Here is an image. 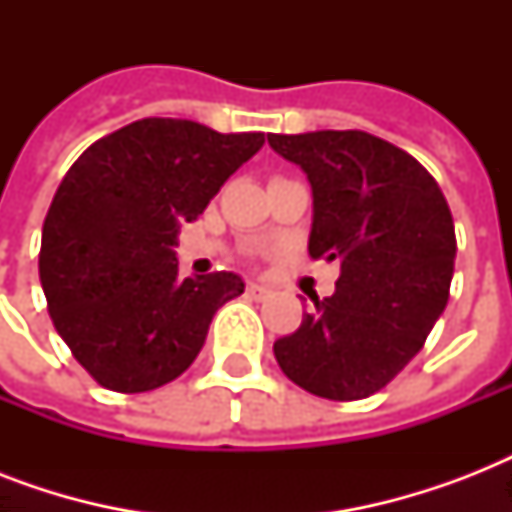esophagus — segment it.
Wrapping results in <instances>:
<instances>
[{
    "label": "esophagus",
    "instance_id": "esophagus-1",
    "mask_svg": "<svg viewBox=\"0 0 512 512\" xmlns=\"http://www.w3.org/2000/svg\"><path fill=\"white\" fill-rule=\"evenodd\" d=\"M268 292H271V289L263 287V284H255V281H249L247 284V295L252 297V300H263V297H268Z\"/></svg>",
    "mask_w": 512,
    "mask_h": 512
}]
</instances>
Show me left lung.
Wrapping results in <instances>:
<instances>
[{"mask_svg": "<svg viewBox=\"0 0 512 512\" xmlns=\"http://www.w3.org/2000/svg\"><path fill=\"white\" fill-rule=\"evenodd\" d=\"M313 193L311 257L337 260L335 295H313L297 332L273 342L281 372L313 396L358 401L385 388L444 313L454 223L414 156L361 130L268 135Z\"/></svg>", "mask_w": 512, "mask_h": 512, "instance_id": "8db88e82", "label": "left lung"}]
</instances>
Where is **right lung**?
<instances>
[{
  "instance_id": "obj_1",
  "label": "right lung",
  "mask_w": 512,
  "mask_h": 512,
  "mask_svg": "<svg viewBox=\"0 0 512 512\" xmlns=\"http://www.w3.org/2000/svg\"><path fill=\"white\" fill-rule=\"evenodd\" d=\"M263 132L223 135L188 119H140L92 143L44 217L39 279L74 358L108 390L146 393L188 369L239 273L177 276L193 223Z\"/></svg>"
}]
</instances>
